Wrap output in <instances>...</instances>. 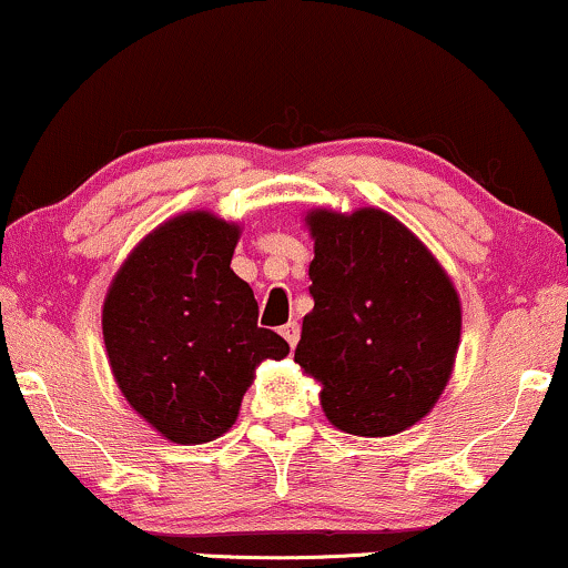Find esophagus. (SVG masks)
<instances>
[{
	"instance_id": "34e87169",
	"label": "esophagus",
	"mask_w": 568,
	"mask_h": 568,
	"mask_svg": "<svg viewBox=\"0 0 568 568\" xmlns=\"http://www.w3.org/2000/svg\"><path fill=\"white\" fill-rule=\"evenodd\" d=\"M280 335H283L285 341H288V346H291V348H296V343H298V335H301V327H298V322H288V325H283V327H280Z\"/></svg>"
}]
</instances>
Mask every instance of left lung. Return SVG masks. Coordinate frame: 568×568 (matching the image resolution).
<instances>
[{
    "label": "left lung",
    "instance_id": "left-lung-1",
    "mask_svg": "<svg viewBox=\"0 0 568 568\" xmlns=\"http://www.w3.org/2000/svg\"><path fill=\"white\" fill-rule=\"evenodd\" d=\"M314 239L296 362L322 412L362 437L404 433L437 404L462 341L448 272L404 222L375 206L306 214Z\"/></svg>",
    "mask_w": 568,
    "mask_h": 568
}]
</instances>
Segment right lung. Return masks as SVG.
Segmentation results:
<instances>
[{
	"mask_svg": "<svg viewBox=\"0 0 568 568\" xmlns=\"http://www.w3.org/2000/svg\"><path fill=\"white\" fill-rule=\"evenodd\" d=\"M239 235L212 212L178 214L131 251L106 291L102 333L114 383L172 443L227 433L254 369L291 351L256 325L254 291L231 270Z\"/></svg>",
	"mask_w": 568,
	"mask_h": 568,
	"instance_id": "1",
	"label": "right lung"
}]
</instances>
